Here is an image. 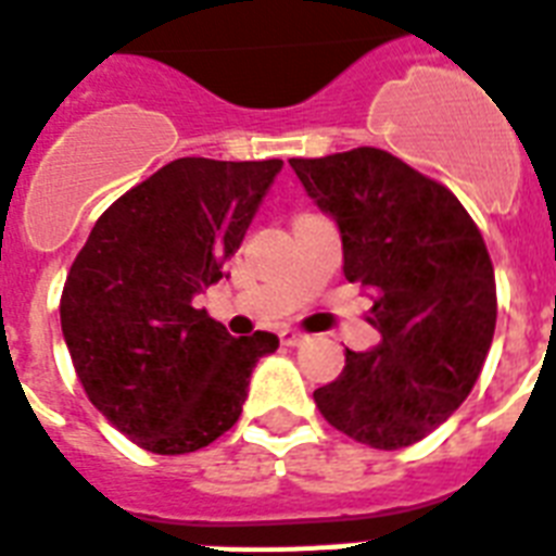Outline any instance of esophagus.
I'll use <instances>...</instances> for the list:
<instances>
[{
  "label": "esophagus",
  "instance_id": "1",
  "mask_svg": "<svg viewBox=\"0 0 556 556\" xmlns=\"http://www.w3.org/2000/svg\"><path fill=\"white\" fill-rule=\"evenodd\" d=\"M279 339H282V344H302L307 339L305 333H302V330H293V328H286L282 330V333H279Z\"/></svg>",
  "mask_w": 556,
  "mask_h": 556
}]
</instances>
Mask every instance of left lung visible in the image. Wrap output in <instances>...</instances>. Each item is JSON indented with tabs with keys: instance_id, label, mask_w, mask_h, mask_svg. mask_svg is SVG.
<instances>
[{
	"instance_id": "1",
	"label": "left lung",
	"mask_w": 556,
	"mask_h": 556,
	"mask_svg": "<svg viewBox=\"0 0 556 556\" xmlns=\"http://www.w3.org/2000/svg\"><path fill=\"white\" fill-rule=\"evenodd\" d=\"M342 231L344 277L372 291L381 342L344 353L314 393L325 421L372 450L427 438L472 393L497 321L486 242L460 200L384 149L291 157Z\"/></svg>"
}]
</instances>
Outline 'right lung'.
Segmentation results:
<instances>
[{
  "mask_svg": "<svg viewBox=\"0 0 556 556\" xmlns=\"http://www.w3.org/2000/svg\"><path fill=\"white\" fill-rule=\"evenodd\" d=\"M282 161L177 157L92 226L62 291V333L84 393L155 455L203 450L235 427L274 333L235 336L191 300L223 265Z\"/></svg>",
  "mask_w": 556,
  "mask_h": 556,
  "instance_id": "obj_1",
  "label": "right lung"
}]
</instances>
